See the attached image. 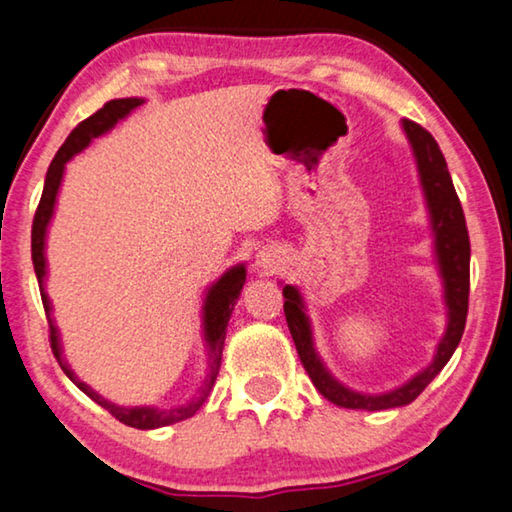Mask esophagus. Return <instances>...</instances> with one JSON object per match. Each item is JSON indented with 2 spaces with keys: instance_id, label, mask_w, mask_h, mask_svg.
I'll return each instance as SVG.
<instances>
[{
  "instance_id": "esophagus-1",
  "label": "esophagus",
  "mask_w": 512,
  "mask_h": 512,
  "mask_svg": "<svg viewBox=\"0 0 512 512\" xmlns=\"http://www.w3.org/2000/svg\"><path fill=\"white\" fill-rule=\"evenodd\" d=\"M257 266L262 268L264 273H273L275 266H277V257L273 253H259L257 257Z\"/></svg>"
}]
</instances>
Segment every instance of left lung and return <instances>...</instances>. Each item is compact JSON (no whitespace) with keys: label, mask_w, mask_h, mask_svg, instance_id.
I'll return each mask as SVG.
<instances>
[{"label":"left lung","mask_w":512,"mask_h":512,"mask_svg":"<svg viewBox=\"0 0 512 512\" xmlns=\"http://www.w3.org/2000/svg\"><path fill=\"white\" fill-rule=\"evenodd\" d=\"M402 128L409 137L411 149L418 162V173L424 198H427L431 230L436 237V257L445 284V305H447V332L443 341L438 343L436 357L431 366L415 375L404 386L395 388L384 395H363L350 391L329 375L323 361L314 350V339H311V325L302 305V296L296 287L282 289L284 296V316H287L289 332L296 343L298 357L305 366L309 379L314 381L318 393L336 406L343 409H366V411H384L395 409V406L411 404L424 388L431 384V379L445 368V363L452 359L454 350L461 343L465 320H467V302H470V235H467L465 214L461 201H458L452 176L447 171L445 155L440 151L438 142L433 140L429 131H424L420 124L411 119H402Z\"/></svg>","instance_id":"1"}]
</instances>
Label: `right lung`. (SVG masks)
<instances>
[{"mask_svg": "<svg viewBox=\"0 0 512 512\" xmlns=\"http://www.w3.org/2000/svg\"><path fill=\"white\" fill-rule=\"evenodd\" d=\"M137 106H142V99H112L106 106L99 108L92 117L81 121L79 126L74 128L65 144L60 146L56 158L51 160L47 178H45V189H42L40 203L36 216H33V230H31V257H33V268H36V277L40 284V296H42V305H45V314L49 320V341H51V352L58 359L60 368H63L65 375L74 381L81 391L92 397L94 402L101 404L110 415H115L119 422L128 424V427L135 429H158V427H167V424L180 422L192 418V415L201 409L203 402L210 395L216 375H219L221 368V357H223V341H225V327H228V320L232 314V307L239 300V293L244 289L246 282V266H232L230 271H225L219 280H216L210 291H207L205 305H203V329H205V341H207V350H210V372H207V379L192 402H187L185 406H176V409H153V406H135V409H124V406H117L108 400H103L101 395L92 391L88 384L76 379V375L69 370L67 361L60 354V341H58V329L51 320V305L49 298L45 293V275H47V259H45V237H47V225L54 216V205H56V196H58V187L60 180H63V171L65 164L74 158L76 153L83 151L94 137H99L103 133H108L112 126L117 124L119 119H124L128 112L135 110Z\"/></svg>", "mask_w": 512, "mask_h": 512, "instance_id": "right-lung-1", "label": "right lung"}]
</instances>
